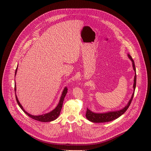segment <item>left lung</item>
Listing matches in <instances>:
<instances>
[{
    "instance_id": "8db88e82",
    "label": "left lung",
    "mask_w": 151,
    "mask_h": 151,
    "mask_svg": "<svg viewBox=\"0 0 151 151\" xmlns=\"http://www.w3.org/2000/svg\"><path fill=\"white\" fill-rule=\"evenodd\" d=\"M128 58L131 60L132 61V64H133V70H134L135 72V75H134V83H133V93L132 96V97L130 100H129L128 102V104L122 108V109H120L119 111H109V112H106L105 113H95L90 111L87 108V112H86L85 116L86 118L88 119L91 122H96V123H100V122H109L112 121L115 119H117L119 116H121L122 114H124L125 111L127 110L128 108V107L130 106L132 99L134 97V91L136 88V67H135V64H134V61L133 60L132 57L130 54H128Z\"/></svg>"
}]
</instances>
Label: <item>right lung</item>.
<instances>
[{"label":"right lung","mask_w":151,"mask_h":151,"mask_svg":"<svg viewBox=\"0 0 151 151\" xmlns=\"http://www.w3.org/2000/svg\"><path fill=\"white\" fill-rule=\"evenodd\" d=\"M17 69H18V66L17 67V69L15 70V75H16L17 74ZM14 90H15V97H16V100H17V102L18 103V104L19 105V106L20 107V108L22 109V111L25 113L29 117L32 118V119H35L36 121H40V122H51V121H54L55 119H56L58 116L60 115V112H61V108H62V106H63V101H64V97H65L67 93H68V88L67 87H65L64 88L63 92H62V94H61V96L60 97V101L57 104V106H56L55 108L54 109H53L52 111L48 112V113H47V114H43V115H32L30 114H29L28 112H27L23 107L22 105H21L17 98V96L16 95V85H15V88H14Z\"/></svg>","instance_id":"1"}]
</instances>
